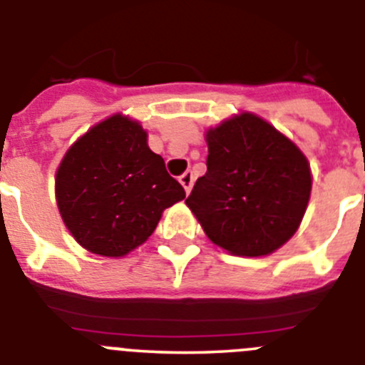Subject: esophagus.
I'll use <instances>...</instances> for the list:
<instances>
[{
    "label": "esophagus",
    "instance_id": "esophagus-1",
    "mask_svg": "<svg viewBox=\"0 0 365 365\" xmlns=\"http://www.w3.org/2000/svg\"><path fill=\"white\" fill-rule=\"evenodd\" d=\"M179 182L180 185H182V188L186 190V193H190V190H192V186H193V173L190 172H185L182 173V175L179 177Z\"/></svg>",
    "mask_w": 365,
    "mask_h": 365
}]
</instances>
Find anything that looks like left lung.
<instances>
[{"label":"left lung","instance_id":"1","mask_svg":"<svg viewBox=\"0 0 365 365\" xmlns=\"http://www.w3.org/2000/svg\"><path fill=\"white\" fill-rule=\"evenodd\" d=\"M206 173L186 206L213 244L264 257L299 230L312 195V168L299 146L262 117L240 112L206 132Z\"/></svg>","mask_w":365,"mask_h":365}]
</instances>
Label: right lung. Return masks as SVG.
Here are the masks:
<instances>
[{"label": "right lung", "mask_w": 365, "mask_h": 365, "mask_svg": "<svg viewBox=\"0 0 365 365\" xmlns=\"http://www.w3.org/2000/svg\"><path fill=\"white\" fill-rule=\"evenodd\" d=\"M185 188L148 146V133L115 113L66 150L56 172V200L70 235L90 253L125 257L153 233Z\"/></svg>", "instance_id": "obj_1"}]
</instances>
